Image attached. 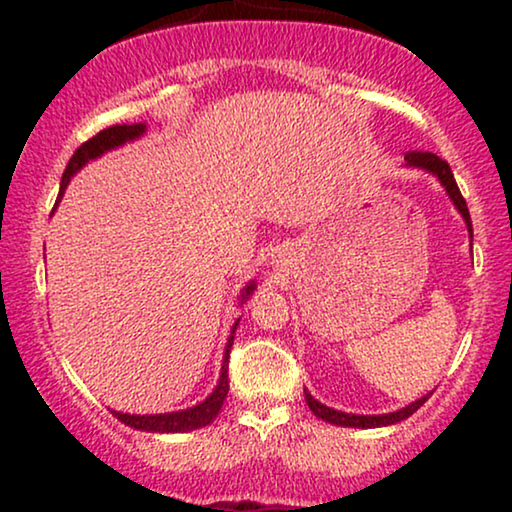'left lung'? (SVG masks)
I'll return each instance as SVG.
<instances>
[{
    "mask_svg": "<svg viewBox=\"0 0 512 512\" xmlns=\"http://www.w3.org/2000/svg\"><path fill=\"white\" fill-rule=\"evenodd\" d=\"M404 161H407V166L411 168H424L428 173H433L436 178L440 180V185L445 187V192H448L452 204H455L457 211L462 214L464 223H467V231H469V238H472V219H469V209H467V202H464L460 187H457L455 182V175H452V170L448 166V161H443V158H438L436 154H428V151H409L407 156H404ZM428 399V395H424L421 399H416V402H411L409 407L399 409V411H390V414H378V416H363V414H344V411H337V409H330L325 407L322 402H317V399L310 395V392H305V402H308V407L317 419L327 421V424H334V426H351V428H378V426H390V424H397V421H404L407 416L414 414L416 409L421 407Z\"/></svg>",
    "mask_w": 512,
    "mask_h": 512,
    "instance_id": "1",
    "label": "left lung"
}]
</instances>
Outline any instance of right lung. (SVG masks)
Segmentation results:
<instances>
[{
	"label": "right lung",
	"mask_w": 512,
	"mask_h": 512,
	"mask_svg": "<svg viewBox=\"0 0 512 512\" xmlns=\"http://www.w3.org/2000/svg\"><path fill=\"white\" fill-rule=\"evenodd\" d=\"M144 132H146V125H142V122H139V125H113L108 129H101L96 137H91L88 142L81 144L79 149L74 151V156L69 158L67 170H64V175H62L60 197H62L64 187H67V182L72 180V175L81 166H86V163L93 161V158L103 156L105 151L117 149V146H122L125 142H132V139H139ZM252 291H255V284L245 286L243 298H248ZM236 327H238V322L233 325L231 337H228L226 354H223L219 385H216V390L211 392L204 402H199L197 407H190V409L170 411V414L139 416V414H122V411H113V416H117L122 424L137 428V431H151V433H185V431H195V428L209 426L211 421L216 419V414L221 411L223 399H226V395H228V358H231V346H233V334H236Z\"/></svg>",
	"instance_id": "add662e5"
}]
</instances>
